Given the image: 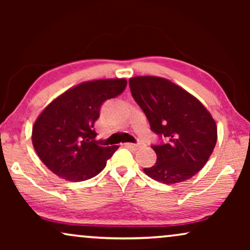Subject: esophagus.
I'll use <instances>...</instances> for the list:
<instances>
[{
    "mask_svg": "<svg viewBox=\"0 0 250 250\" xmlns=\"http://www.w3.org/2000/svg\"><path fill=\"white\" fill-rule=\"evenodd\" d=\"M124 146H128V148H132V149H139L142 145L141 143H124Z\"/></svg>",
    "mask_w": 250,
    "mask_h": 250,
    "instance_id": "1",
    "label": "esophagus"
}]
</instances>
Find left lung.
Returning a JSON list of instances; mask_svg holds the SVG:
<instances>
[{
  "mask_svg": "<svg viewBox=\"0 0 250 250\" xmlns=\"http://www.w3.org/2000/svg\"><path fill=\"white\" fill-rule=\"evenodd\" d=\"M132 97L148 118L150 128L165 142L152 145L156 164L143 168L155 181H187L205 166L215 148L217 127L203 104L168 80L138 76L128 81Z\"/></svg>",
  "mask_w": 250,
  "mask_h": 250,
  "instance_id": "1",
  "label": "left lung"
}]
</instances>
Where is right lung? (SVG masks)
Segmentation results:
<instances>
[{
	"instance_id": "right-lung-1",
	"label": "right lung",
	"mask_w": 250,
	"mask_h": 250,
	"mask_svg": "<svg viewBox=\"0 0 250 250\" xmlns=\"http://www.w3.org/2000/svg\"><path fill=\"white\" fill-rule=\"evenodd\" d=\"M126 85L124 78L85 82L54 99L41 112L33 126V146L51 172L81 182L104 168L118 146L99 145L94 123L104 102L122 94Z\"/></svg>"
}]
</instances>
